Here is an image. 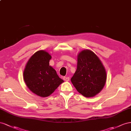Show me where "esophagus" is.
Wrapping results in <instances>:
<instances>
[{
    "label": "esophagus",
    "instance_id": "esophagus-1",
    "mask_svg": "<svg viewBox=\"0 0 131 131\" xmlns=\"http://www.w3.org/2000/svg\"><path fill=\"white\" fill-rule=\"evenodd\" d=\"M63 80L65 81H69L70 80V78L69 77H63Z\"/></svg>",
    "mask_w": 131,
    "mask_h": 131
}]
</instances>
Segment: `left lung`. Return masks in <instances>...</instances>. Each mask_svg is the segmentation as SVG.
<instances>
[{
	"label": "left lung",
	"mask_w": 131,
	"mask_h": 131,
	"mask_svg": "<svg viewBox=\"0 0 131 131\" xmlns=\"http://www.w3.org/2000/svg\"><path fill=\"white\" fill-rule=\"evenodd\" d=\"M107 75L102 61L91 50H83L77 55V70L71 79L80 94L87 98L95 96L102 90Z\"/></svg>",
	"instance_id": "1"
}]
</instances>
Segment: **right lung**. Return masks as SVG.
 <instances>
[{
	"mask_svg": "<svg viewBox=\"0 0 131 131\" xmlns=\"http://www.w3.org/2000/svg\"><path fill=\"white\" fill-rule=\"evenodd\" d=\"M51 56L46 50L37 51L25 66L23 76L26 85L32 93L40 97L51 95L63 81L49 65Z\"/></svg>",
	"mask_w": 131,
	"mask_h": 131,
	"instance_id": "1",
	"label": "right lung"
}]
</instances>
